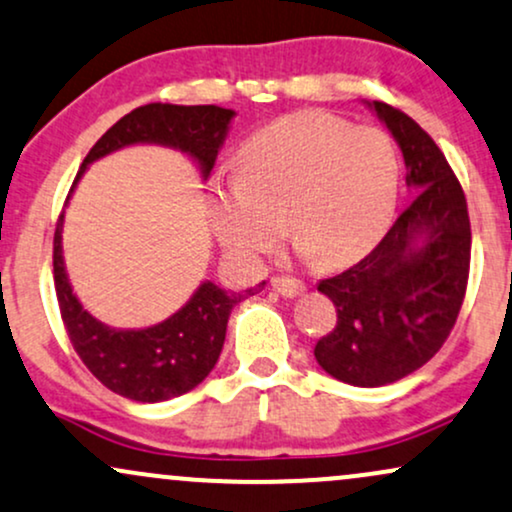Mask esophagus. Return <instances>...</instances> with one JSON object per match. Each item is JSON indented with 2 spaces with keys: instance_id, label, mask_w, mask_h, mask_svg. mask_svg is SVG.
Masks as SVG:
<instances>
[{
  "instance_id": "34e87169",
  "label": "esophagus",
  "mask_w": 512,
  "mask_h": 512,
  "mask_svg": "<svg viewBox=\"0 0 512 512\" xmlns=\"http://www.w3.org/2000/svg\"><path fill=\"white\" fill-rule=\"evenodd\" d=\"M270 285H273L275 292L282 294V297H287V299L299 297V294L306 290L304 282L294 280V278H273V280H270Z\"/></svg>"
}]
</instances>
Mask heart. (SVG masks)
Listing matches in <instances>:
<instances>
[{"mask_svg": "<svg viewBox=\"0 0 512 512\" xmlns=\"http://www.w3.org/2000/svg\"><path fill=\"white\" fill-rule=\"evenodd\" d=\"M398 191L400 158L386 131L306 110L249 136L242 177L213 184L208 218L237 261L273 254L285 225L306 256L338 268L381 242Z\"/></svg>", "mask_w": 512, "mask_h": 512, "instance_id": "obj_1", "label": "heart"}]
</instances>
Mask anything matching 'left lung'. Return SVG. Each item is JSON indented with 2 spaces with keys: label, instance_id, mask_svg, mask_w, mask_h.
I'll list each match as a JSON object with an SVG mask.
<instances>
[{
  "label": "left lung",
  "instance_id": "8db88e82",
  "mask_svg": "<svg viewBox=\"0 0 512 512\" xmlns=\"http://www.w3.org/2000/svg\"><path fill=\"white\" fill-rule=\"evenodd\" d=\"M402 150L412 203L357 266L318 282L338 323L316 342L321 369L342 383L400 381L441 350L470 275V215L462 186L434 138L386 102H364Z\"/></svg>",
  "mask_w": 512,
  "mask_h": 512
}]
</instances>
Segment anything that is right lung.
Here are the masks:
<instances>
[{
	"instance_id": "1",
	"label": "right lung",
	"mask_w": 512,
	"mask_h": 512,
	"mask_svg": "<svg viewBox=\"0 0 512 512\" xmlns=\"http://www.w3.org/2000/svg\"><path fill=\"white\" fill-rule=\"evenodd\" d=\"M234 110L218 105H150L136 107L110 126L90 148L78 170V179L95 160L129 146H165L182 150L208 179L225 143ZM66 198V201H69ZM64 213L54 232V290L71 345L102 386L136 402H162L189 393L206 378L225 345L227 321L242 299L261 290L258 282L244 292L222 290L213 280L201 282L189 302L170 318L148 328H112L83 309L71 287L62 249Z\"/></svg>"
}]
</instances>
